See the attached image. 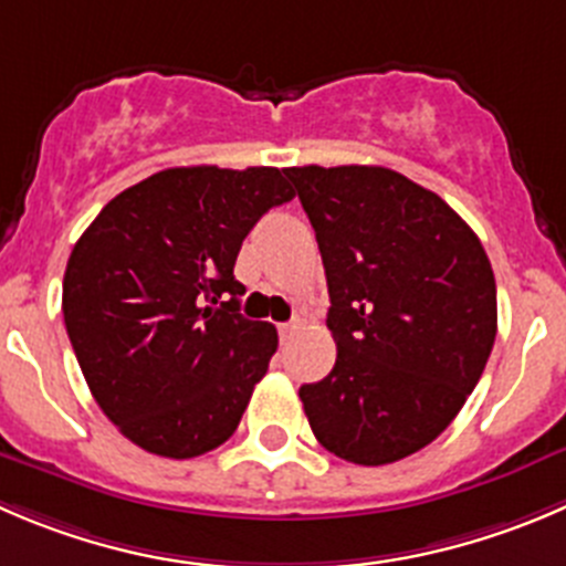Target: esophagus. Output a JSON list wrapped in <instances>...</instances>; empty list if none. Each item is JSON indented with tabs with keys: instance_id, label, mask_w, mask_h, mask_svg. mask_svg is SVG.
<instances>
[{
	"instance_id": "esophagus-1",
	"label": "esophagus",
	"mask_w": 566,
	"mask_h": 566,
	"mask_svg": "<svg viewBox=\"0 0 566 566\" xmlns=\"http://www.w3.org/2000/svg\"><path fill=\"white\" fill-rule=\"evenodd\" d=\"M295 332H298V323H282V326H279V337H282V339H290V337H293V334Z\"/></svg>"
}]
</instances>
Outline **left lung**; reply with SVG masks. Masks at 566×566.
I'll list each match as a JSON object with an SVG mask.
<instances>
[{
    "instance_id": "left-lung-1",
    "label": "left lung",
    "mask_w": 566,
    "mask_h": 566,
    "mask_svg": "<svg viewBox=\"0 0 566 566\" xmlns=\"http://www.w3.org/2000/svg\"><path fill=\"white\" fill-rule=\"evenodd\" d=\"M326 268L337 361L298 389L312 434L345 462L411 457L451 426L497 334V290L473 229L381 166L284 168Z\"/></svg>"
}]
</instances>
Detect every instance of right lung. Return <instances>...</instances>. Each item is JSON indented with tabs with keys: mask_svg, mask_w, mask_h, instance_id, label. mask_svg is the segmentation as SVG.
<instances>
[{
	"mask_svg": "<svg viewBox=\"0 0 566 566\" xmlns=\"http://www.w3.org/2000/svg\"><path fill=\"white\" fill-rule=\"evenodd\" d=\"M293 196L279 168H168L115 196L76 240L65 332L96 403L137 448L193 459L234 434L279 345L271 323L238 312L234 260Z\"/></svg>",
	"mask_w": 566,
	"mask_h": 566,
	"instance_id": "add662e5",
	"label": "right lung"
}]
</instances>
